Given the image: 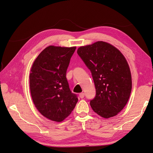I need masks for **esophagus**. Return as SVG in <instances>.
<instances>
[{
	"label": "esophagus",
	"instance_id": "obj_1",
	"mask_svg": "<svg viewBox=\"0 0 153 153\" xmlns=\"http://www.w3.org/2000/svg\"><path fill=\"white\" fill-rule=\"evenodd\" d=\"M79 97L81 98H83L84 97H85V93H81L80 94H79Z\"/></svg>",
	"mask_w": 153,
	"mask_h": 153
}]
</instances>
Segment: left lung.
Listing matches in <instances>:
<instances>
[{
	"label": "left lung",
	"mask_w": 153,
	"mask_h": 153,
	"mask_svg": "<svg viewBox=\"0 0 153 153\" xmlns=\"http://www.w3.org/2000/svg\"><path fill=\"white\" fill-rule=\"evenodd\" d=\"M77 54L91 71L96 95L90 100L93 111L104 118L119 113L131 91V76L123 54L111 44L98 41L78 48Z\"/></svg>",
	"instance_id": "8db88e82"
}]
</instances>
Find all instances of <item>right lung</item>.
<instances>
[{"label":"right lung","mask_w":153,"mask_h":153,"mask_svg":"<svg viewBox=\"0 0 153 153\" xmlns=\"http://www.w3.org/2000/svg\"><path fill=\"white\" fill-rule=\"evenodd\" d=\"M76 48L48 46L39 54L32 66L30 89L33 103L42 116L51 121L65 120L78 101L66 78Z\"/></svg>","instance_id":"add662e5"}]
</instances>
